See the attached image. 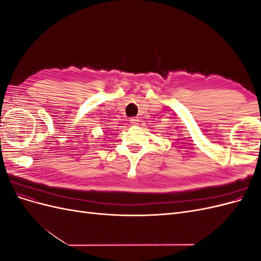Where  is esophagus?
Here are the masks:
<instances>
[{
	"instance_id": "obj_1",
	"label": "esophagus",
	"mask_w": 261,
	"mask_h": 261,
	"mask_svg": "<svg viewBox=\"0 0 261 261\" xmlns=\"http://www.w3.org/2000/svg\"><path fill=\"white\" fill-rule=\"evenodd\" d=\"M130 123H132L133 126H137L139 124V120H138V118H136V117L130 118Z\"/></svg>"
}]
</instances>
